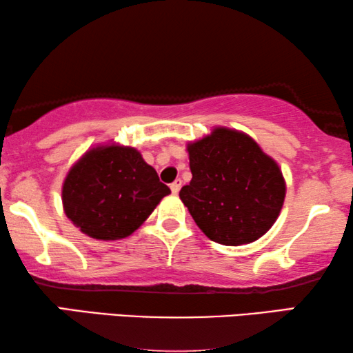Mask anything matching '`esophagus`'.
<instances>
[{"label": "esophagus", "mask_w": 353, "mask_h": 353, "mask_svg": "<svg viewBox=\"0 0 353 353\" xmlns=\"http://www.w3.org/2000/svg\"><path fill=\"white\" fill-rule=\"evenodd\" d=\"M171 192H172V194H177L179 193V190H181V187H182V181L181 179H177V181H174L171 183Z\"/></svg>", "instance_id": "34e87169"}]
</instances>
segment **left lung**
<instances>
[{
  "label": "left lung",
  "instance_id": "8db88e82",
  "mask_svg": "<svg viewBox=\"0 0 353 353\" xmlns=\"http://www.w3.org/2000/svg\"><path fill=\"white\" fill-rule=\"evenodd\" d=\"M192 181L179 192L207 237L239 247L273 226L286 196L283 172L247 133L215 127L187 144Z\"/></svg>",
  "mask_w": 353,
  "mask_h": 353
}]
</instances>
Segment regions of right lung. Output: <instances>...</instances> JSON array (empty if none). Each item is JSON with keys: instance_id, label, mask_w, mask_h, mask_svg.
<instances>
[{"instance_id": "add662e5", "label": "right lung", "mask_w": 353, "mask_h": 353, "mask_svg": "<svg viewBox=\"0 0 353 353\" xmlns=\"http://www.w3.org/2000/svg\"><path fill=\"white\" fill-rule=\"evenodd\" d=\"M171 193L137 149H89L67 172L63 205L69 220L97 240L128 237Z\"/></svg>"}]
</instances>
